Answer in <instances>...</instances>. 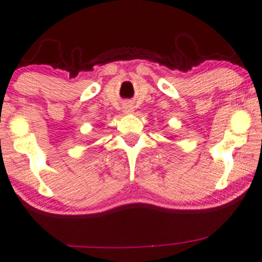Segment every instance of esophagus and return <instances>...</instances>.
I'll return each mask as SVG.
<instances>
[{"label": "esophagus", "instance_id": "34e87169", "mask_svg": "<svg viewBox=\"0 0 262 262\" xmlns=\"http://www.w3.org/2000/svg\"><path fill=\"white\" fill-rule=\"evenodd\" d=\"M132 112H133V109H132L130 107L125 108V113H132Z\"/></svg>", "mask_w": 262, "mask_h": 262}]
</instances>
